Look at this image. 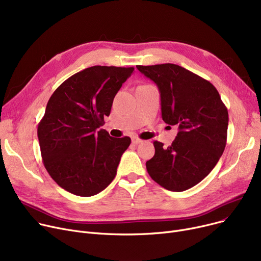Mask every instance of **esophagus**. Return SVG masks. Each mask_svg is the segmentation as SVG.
Instances as JSON below:
<instances>
[{
  "label": "esophagus",
  "instance_id": "34e87169",
  "mask_svg": "<svg viewBox=\"0 0 261 261\" xmlns=\"http://www.w3.org/2000/svg\"><path fill=\"white\" fill-rule=\"evenodd\" d=\"M143 142V140H141L140 138H138V136H133L132 138V143L133 144H140V143H142Z\"/></svg>",
  "mask_w": 261,
  "mask_h": 261
}]
</instances>
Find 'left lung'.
<instances>
[{
  "label": "left lung",
  "instance_id": "obj_1",
  "mask_svg": "<svg viewBox=\"0 0 261 261\" xmlns=\"http://www.w3.org/2000/svg\"><path fill=\"white\" fill-rule=\"evenodd\" d=\"M161 94L162 118L179 127L172 144L153 142L155 153L146 162L151 179L170 191H184L214 169L226 145L228 113L210 81L172 64L136 65Z\"/></svg>",
  "mask_w": 261,
  "mask_h": 261
}]
</instances>
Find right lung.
I'll list each match as a JSON object with an SVG mask.
<instances>
[{"label":"right lung","mask_w":261,"mask_h":261,"mask_svg":"<svg viewBox=\"0 0 261 261\" xmlns=\"http://www.w3.org/2000/svg\"><path fill=\"white\" fill-rule=\"evenodd\" d=\"M134 67L95 65L67 78L47 102L38 125L44 167L60 187L80 197L97 195L113 181L128 136L100 129L116 93Z\"/></svg>","instance_id":"obj_1"}]
</instances>
